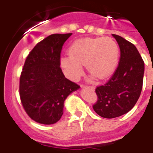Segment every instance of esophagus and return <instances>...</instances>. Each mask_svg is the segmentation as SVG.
<instances>
[{"label":"esophagus","instance_id":"34e87169","mask_svg":"<svg viewBox=\"0 0 153 153\" xmlns=\"http://www.w3.org/2000/svg\"><path fill=\"white\" fill-rule=\"evenodd\" d=\"M89 88L91 89V90H94V89H95V87H94V86H89Z\"/></svg>","mask_w":153,"mask_h":153}]
</instances>
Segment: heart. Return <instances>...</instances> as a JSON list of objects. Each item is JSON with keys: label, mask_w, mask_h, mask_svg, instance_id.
Segmentation results:
<instances>
[{"label": "heart", "mask_w": 153, "mask_h": 153, "mask_svg": "<svg viewBox=\"0 0 153 153\" xmlns=\"http://www.w3.org/2000/svg\"><path fill=\"white\" fill-rule=\"evenodd\" d=\"M120 60V47L109 37L85 38L76 40L70 54L61 58L60 64L70 79L76 80L83 73V65L98 79L113 74Z\"/></svg>", "instance_id": "1"}]
</instances>
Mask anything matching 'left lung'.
<instances>
[{"mask_svg":"<svg viewBox=\"0 0 153 153\" xmlns=\"http://www.w3.org/2000/svg\"><path fill=\"white\" fill-rule=\"evenodd\" d=\"M120 49V60L111 79L98 86L94 111L101 117L113 119L129 112L140 98L143 88L144 62L132 43L113 34Z\"/></svg>","mask_w":153,"mask_h":153,"instance_id":"8db88e82","label":"left lung"}]
</instances>
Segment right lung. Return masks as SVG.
Segmentation results:
<instances>
[{
  "mask_svg": "<svg viewBox=\"0 0 153 153\" xmlns=\"http://www.w3.org/2000/svg\"><path fill=\"white\" fill-rule=\"evenodd\" d=\"M72 35H50L36 44L24 63L20 78V97L28 116L36 123H56L63 113L64 101L80 86L65 77L60 52Z\"/></svg>",
  "mask_w": 153,
  "mask_h": 153,
  "instance_id": "1",
  "label": "right lung"
}]
</instances>
